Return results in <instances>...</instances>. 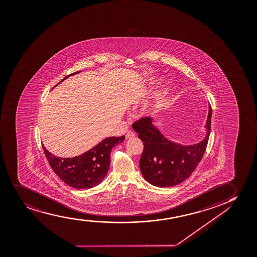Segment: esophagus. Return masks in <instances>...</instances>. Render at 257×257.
<instances>
[{
  "label": "esophagus",
  "mask_w": 257,
  "mask_h": 257,
  "mask_svg": "<svg viewBox=\"0 0 257 257\" xmlns=\"http://www.w3.org/2000/svg\"><path fill=\"white\" fill-rule=\"evenodd\" d=\"M134 137H135V133H133V132H131V131H129V132L126 133V135H125L126 140H128V139H133Z\"/></svg>",
  "instance_id": "34e87169"
}]
</instances>
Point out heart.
<instances>
[{"label":"heart","instance_id":"obj_1","mask_svg":"<svg viewBox=\"0 0 257 257\" xmlns=\"http://www.w3.org/2000/svg\"><path fill=\"white\" fill-rule=\"evenodd\" d=\"M161 100H157L156 103L152 104V105H148V106L146 107V112L150 115L154 114L156 111H158L159 108L161 107Z\"/></svg>","mask_w":257,"mask_h":257}]
</instances>
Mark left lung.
Listing matches in <instances>:
<instances>
[{
	"instance_id": "obj_1",
	"label": "left lung",
	"mask_w": 257,
	"mask_h": 257,
	"mask_svg": "<svg viewBox=\"0 0 257 257\" xmlns=\"http://www.w3.org/2000/svg\"><path fill=\"white\" fill-rule=\"evenodd\" d=\"M212 109L205 124V136L192 145H183L169 140L153 123L152 117H146L134 123L133 128L139 133L144 144L140 168L143 177L157 187H170L187 179L197 168L206 150L211 127Z\"/></svg>"
}]
</instances>
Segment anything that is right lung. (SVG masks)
<instances>
[{"instance_id":"1","label":"right lung","mask_w":257,"mask_h":257,"mask_svg":"<svg viewBox=\"0 0 257 257\" xmlns=\"http://www.w3.org/2000/svg\"><path fill=\"white\" fill-rule=\"evenodd\" d=\"M80 72L65 77L59 84ZM124 140V136L109 137L92 149L73 158H60L48 152L43 145L42 148L53 171L65 184L79 190H86L95 187L104 180L110 166L111 149Z\"/></svg>"}]
</instances>
